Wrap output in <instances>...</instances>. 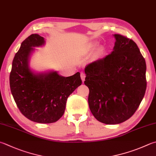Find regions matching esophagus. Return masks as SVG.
Listing matches in <instances>:
<instances>
[{
	"mask_svg": "<svg viewBox=\"0 0 156 156\" xmlns=\"http://www.w3.org/2000/svg\"><path fill=\"white\" fill-rule=\"evenodd\" d=\"M81 80L82 81H84L85 80V78H86V74H85L84 73H81Z\"/></svg>",
	"mask_w": 156,
	"mask_h": 156,
	"instance_id": "obj_1",
	"label": "esophagus"
}]
</instances>
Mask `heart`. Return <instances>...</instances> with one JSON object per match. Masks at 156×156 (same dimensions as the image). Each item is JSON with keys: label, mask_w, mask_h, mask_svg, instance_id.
I'll list each match as a JSON object with an SVG mask.
<instances>
[{"label": "heart", "mask_w": 156, "mask_h": 156, "mask_svg": "<svg viewBox=\"0 0 156 156\" xmlns=\"http://www.w3.org/2000/svg\"><path fill=\"white\" fill-rule=\"evenodd\" d=\"M96 45H97V44L96 43H91L90 45H89V49H91V50H92V49H94L96 48ZM102 49H98V51H97L96 53V57L98 58V57L101 56V55H102Z\"/></svg>", "instance_id": "heart-1"}]
</instances>
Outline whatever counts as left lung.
Masks as SVG:
<instances>
[{"label": "left lung", "mask_w": 156, "mask_h": 156, "mask_svg": "<svg viewBox=\"0 0 156 156\" xmlns=\"http://www.w3.org/2000/svg\"><path fill=\"white\" fill-rule=\"evenodd\" d=\"M113 36V51L85 68L90 111L106 124H118L133 116L147 87L145 60L137 45L123 35Z\"/></svg>", "instance_id": "1"}]
</instances>
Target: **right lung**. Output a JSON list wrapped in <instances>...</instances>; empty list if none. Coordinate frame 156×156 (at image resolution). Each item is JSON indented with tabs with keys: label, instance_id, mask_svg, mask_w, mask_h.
<instances>
[{
	"label": "right lung",
	"instance_id": "1",
	"mask_svg": "<svg viewBox=\"0 0 156 156\" xmlns=\"http://www.w3.org/2000/svg\"><path fill=\"white\" fill-rule=\"evenodd\" d=\"M44 38L32 34L22 43L10 73L11 92L26 118L41 124L57 122L63 115L68 97L82 83L80 73L62 77L57 72L35 74L28 65L32 47L42 46Z\"/></svg>",
	"mask_w": 156,
	"mask_h": 156
}]
</instances>
